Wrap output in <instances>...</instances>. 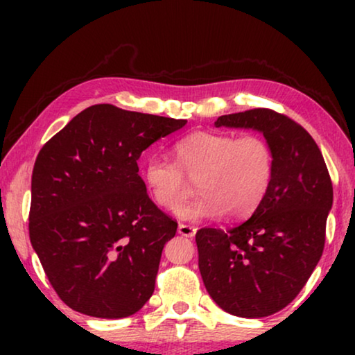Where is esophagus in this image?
Here are the masks:
<instances>
[{"mask_svg":"<svg viewBox=\"0 0 355 355\" xmlns=\"http://www.w3.org/2000/svg\"><path fill=\"white\" fill-rule=\"evenodd\" d=\"M178 232L181 236H184V237H193V236H196L197 230L193 226H189V225H184V223H179Z\"/></svg>","mask_w":355,"mask_h":355,"instance_id":"esophagus-1","label":"esophagus"}]
</instances>
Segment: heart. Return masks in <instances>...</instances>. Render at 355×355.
<instances>
[{"instance_id":"b5f03b06","label":"heart","mask_w":355,"mask_h":355,"mask_svg":"<svg viewBox=\"0 0 355 355\" xmlns=\"http://www.w3.org/2000/svg\"><path fill=\"white\" fill-rule=\"evenodd\" d=\"M174 162L145 158L142 179L152 200L164 210H176L189 192V179L200 197L179 208L186 221L227 216L241 220L265 200L275 178V150L260 134L237 137L231 132L198 130L178 140Z\"/></svg>"}]
</instances>
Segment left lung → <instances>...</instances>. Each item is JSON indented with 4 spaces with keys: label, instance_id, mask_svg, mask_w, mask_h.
<instances>
[{
    "label": "left lung",
    "instance_id": "8db88e82",
    "mask_svg": "<svg viewBox=\"0 0 355 355\" xmlns=\"http://www.w3.org/2000/svg\"><path fill=\"white\" fill-rule=\"evenodd\" d=\"M216 128L260 130L275 150V178L249 220L197 231L198 268L225 312L261 318L297 297L322 259L333 184L307 130L283 113L254 108L220 116Z\"/></svg>",
    "mask_w": 355,
    "mask_h": 355
}]
</instances>
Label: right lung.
<instances>
[{"label": "right lung", "instance_id": "1", "mask_svg": "<svg viewBox=\"0 0 355 355\" xmlns=\"http://www.w3.org/2000/svg\"><path fill=\"white\" fill-rule=\"evenodd\" d=\"M186 123L94 105L38 152L28 236L67 307L124 318L152 297L163 247L178 223L148 197L137 159Z\"/></svg>", "mask_w": 355, "mask_h": 355}]
</instances>
